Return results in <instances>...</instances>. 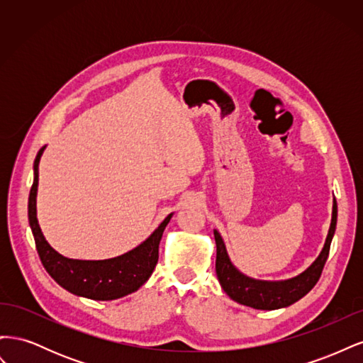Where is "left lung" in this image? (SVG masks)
<instances>
[{"mask_svg": "<svg viewBox=\"0 0 363 363\" xmlns=\"http://www.w3.org/2000/svg\"><path fill=\"white\" fill-rule=\"evenodd\" d=\"M336 218H337V204L333 200V212H332V223L330 230L325 239V245L321 251V255L307 268L300 276H296L291 280L284 281H262L255 280L244 276L239 272L230 262L223 238L215 230V240H216V276L223 289L227 292L230 298L235 301L250 306L252 309L262 311H274L280 307L291 306L292 303L298 301L300 298L309 292L316 281L320 280L325 260L330 252L332 238L336 228Z\"/></svg>", "mask_w": 363, "mask_h": 363, "instance_id": "8db88e82", "label": "left lung"}]
</instances>
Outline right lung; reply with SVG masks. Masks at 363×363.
<instances>
[{"label": "right lung", "instance_id": "1", "mask_svg": "<svg viewBox=\"0 0 363 363\" xmlns=\"http://www.w3.org/2000/svg\"><path fill=\"white\" fill-rule=\"evenodd\" d=\"M43 150L45 147L39 150L35 160V182L28 199V221L43 268L62 288L91 300H116L138 291L150 279L157 265L160 239L172 213L163 219V223L144 244L123 256L107 260H75L65 257L50 247L40 232L36 218L39 160Z\"/></svg>", "mask_w": 363, "mask_h": 363}]
</instances>
